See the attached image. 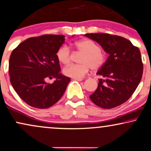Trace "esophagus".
Segmentation results:
<instances>
[{
  "mask_svg": "<svg viewBox=\"0 0 151 151\" xmlns=\"http://www.w3.org/2000/svg\"><path fill=\"white\" fill-rule=\"evenodd\" d=\"M73 80H77V81H82V80H83L82 78H73Z\"/></svg>",
  "mask_w": 151,
  "mask_h": 151,
  "instance_id": "34e87169",
  "label": "esophagus"
}]
</instances>
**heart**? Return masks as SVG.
Segmentation results:
<instances>
[{
    "label": "heart",
    "mask_w": 151,
    "mask_h": 151,
    "mask_svg": "<svg viewBox=\"0 0 151 151\" xmlns=\"http://www.w3.org/2000/svg\"><path fill=\"white\" fill-rule=\"evenodd\" d=\"M75 47L82 55L80 64H70L63 69V73L72 78H83L89 71L99 69L104 64L105 54L101 51V47L95 42L84 40L75 43ZM56 56L58 61L63 64H68L71 61V53L69 47L62 45L57 50Z\"/></svg>",
    "instance_id": "1"
}]
</instances>
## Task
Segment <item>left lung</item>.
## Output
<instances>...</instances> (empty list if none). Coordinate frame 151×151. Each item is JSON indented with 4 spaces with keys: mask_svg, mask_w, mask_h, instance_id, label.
<instances>
[{
    "mask_svg": "<svg viewBox=\"0 0 151 151\" xmlns=\"http://www.w3.org/2000/svg\"><path fill=\"white\" fill-rule=\"evenodd\" d=\"M101 45L109 54L97 75L103 76L94 93L93 103L104 109L119 106L128 101L138 87L143 74L140 50L122 37L105 33L84 35Z\"/></svg>",
    "mask_w": 151,
    "mask_h": 151,
    "instance_id": "1",
    "label": "left lung"
}]
</instances>
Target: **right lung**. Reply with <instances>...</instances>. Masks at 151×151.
Segmentation results:
<instances>
[{"label": "right lung", "instance_id": "right-lung-1", "mask_svg": "<svg viewBox=\"0 0 151 151\" xmlns=\"http://www.w3.org/2000/svg\"><path fill=\"white\" fill-rule=\"evenodd\" d=\"M64 37L62 35L31 37L12 52L10 83L19 97L30 106L48 108L63 96L71 79L60 73L56 52L64 43ZM52 77L56 78L53 83H46V79Z\"/></svg>", "mask_w": 151, "mask_h": 151}]
</instances>
